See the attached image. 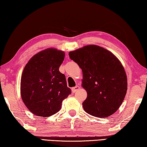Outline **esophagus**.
Segmentation results:
<instances>
[{"label": "esophagus", "mask_w": 147, "mask_h": 147, "mask_svg": "<svg viewBox=\"0 0 147 147\" xmlns=\"http://www.w3.org/2000/svg\"><path fill=\"white\" fill-rule=\"evenodd\" d=\"M79 89V86H76L75 87H73V88H71V91L73 93H75L76 92V91H78V90Z\"/></svg>", "instance_id": "34e87169"}]
</instances>
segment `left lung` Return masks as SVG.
<instances>
[{
    "label": "left lung",
    "mask_w": 147,
    "mask_h": 147,
    "mask_svg": "<svg viewBox=\"0 0 147 147\" xmlns=\"http://www.w3.org/2000/svg\"><path fill=\"white\" fill-rule=\"evenodd\" d=\"M69 56L83 71L82 86L87 92L83 102L84 111L102 118L114 114L127 90V75L119 59L97 45H87L69 51Z\"/></svg>",
    "instance_id": "8db88e82"
}]
</instances>
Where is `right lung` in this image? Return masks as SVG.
<instances>
[{"label":"right lung","instance_id":"1","mask_svg":"<svg viewBox=\"0 0 147 147\" xmlns=\"http://www.w3.org/2000/svg\"><path fill=\"white\" fill-rule=\"evenodd\" d=\"M65 53L47 48L30 59L23 70L20 95L30 111L40 117H49L61 110L62 102L71 94L65 76L59 71Z\"/></svg>","mask_w":147,"mask_h":147}]
</instances>
